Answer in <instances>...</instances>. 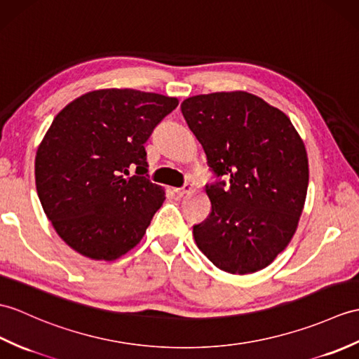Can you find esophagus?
Returning <instances> with one entry per match:
<instances>
[{"label": "esophagus", "instance_id": "1", "mask_svg": "<svg viewBox=\"0 0 359 359\" xmlns=\"http://www.w3.org/2000/svg\"><path fill=\"white\" fill-rule=\"evenodd\" d=\"M193 191H194V188L191 185H185L183 188H174V193H176L179 197H183L185 194L193 193Z\"/></svg>", "mask_w": 359, "mask_h": 359}]
</instances>
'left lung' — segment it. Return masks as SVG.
Instances as JSON below:
<instances>
[{
    "mask_svg": "<svg viewBox=\"0 0 359 359\" xmlns=\"http://www.w3.org/2000/svg\"><path fill=\"white\" fill-rule=\"evenodd\" d=\"M180 110L208 166L229 182L205 188L211 212L193 226L196 245L228 273L264 269L290 243L304 208L302 136L281 110L241 90L188 97Z\"/></svg>",
    "mask_w": 359,
    "mask_h": 359,
    "instance_id": "obj_1",
    "label": "left lung"
}]
</instances>
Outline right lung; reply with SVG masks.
I'll return each mask as SVG.
<instances>
[{"mask_svg":"<svg viewBox=\"0 0 359 359\" xmlns=\"http://www.w3.org/2000/svg\"><path fill=\"white\" fill-rule=\"evenodd\" d=\"M177 97L93 90L56 114L35 157L38 197L56 234L91 260L131 251L165 202L149 182L144 144ZM137 168V177L128 178Z\"/></svg>","mask_w":359,"mask_h":359,"instance_id":"right-lung-1","label":"right lung"}]
</instances>
